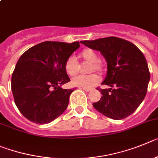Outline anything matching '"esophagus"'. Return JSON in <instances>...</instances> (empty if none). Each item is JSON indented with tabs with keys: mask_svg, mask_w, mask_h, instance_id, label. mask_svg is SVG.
Segmentation results:
<instances>
[{
	"mask_svg": "<svg viewBox=\"0 0 158 158\" xmlns=\"http://www.w3.org/2000/svg\"><path fill=\"white\" fill-rule=\"evenodd\" d=\"M82 89H83V90H85L86 92H89V91H90L92 89L91 88H83L82 87Z\"/></svg>",
	"mask_w": 158,
	"mask_h": 158,
	"instance_id": "1",
	"label": "esophagus"
}]
</instances>
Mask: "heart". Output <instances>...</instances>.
I'll use <instances>...</instances> for the list:
<instances>
[{
  "instance_id": "heart-1",
  "label": "heart",
  "mask_w": 158,
  "mask_h": 158,
  "mask_svg": "<svg viewBox=\"0 0 158 158\" xmlns=\"http://www.w3.org/2000/svg\"><path fill=\"white\" fill-rule=\"evenodd\" d=\"M79 57L83 61L89 62L88 72H92L94 71L102 72L104 70V64L100 60L98 56L94 50L89 48L82 49L79 54ZM64 70L69 76H73L79 72V65L77 60L74 56H69L64 62ZM100 81V77L96 73H90L88 75H79L72 79V84L75 86L83 88H91L97 85Z\"/></svg>"
}]
</instances>
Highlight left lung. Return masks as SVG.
<instances>
[{
  "mask_svg": "<svg viewBox=\"0 0 158 158\" xmlns=\"http://www.w3.org/2000/svg\"><path fill=\"white\" fill-rule=\"evenodd\" d=\"M92 49L100 51L107 61L108 72L99 89L102 97L93 106L113 120H122L134 113L147 92L150 74L143 52L131 42L116 37L81 41Z\"/></svg>",
  "mask_w": 158,
  "mask_h": 158,
  "instance_id": "1",
  "label": "left lung"
}]
</instances>
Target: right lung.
I'll return each mask as SVG.
<instances>
[{"label":"right lung","instance_id":"1","mask_svg":"<svg viewBox=\"0 0 158 158\" xmlns=\"http://www.w3.org/2000/svg\"><path fill=\"white\" fill-rule=\"evenodd\" d=\"M80 46L72 43L44 42L24 52L12 76V91L17 108L30 121L49 123L68 107L75 89H62L69 82L64 62Z\"/></svg>","mask_w":158,"mask_h":158}]
</instances>
